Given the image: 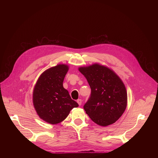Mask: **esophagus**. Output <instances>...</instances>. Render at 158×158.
<instances>
[{
	"label": "esophagus",
	"instance_id": "esophagus-1",
	"mask_svg": "<svg viewBox=\"0 0 158 158\" xmlns=\"http://www.w3.org/2000/svg\"><path fill=\"white\" fill-rule=\"evenodd\" d=\"M77 102L78 103V104L79 105V106H81V104H82V101H81V99H77Z\"/></svg>",
	"mask_w": 158,
	"mask_h": 158
}]
</instances>
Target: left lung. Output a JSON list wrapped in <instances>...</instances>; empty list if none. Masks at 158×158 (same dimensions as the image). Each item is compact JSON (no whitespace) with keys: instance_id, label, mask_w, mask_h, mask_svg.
Masks as SVG:
<instances>
[{"instance_id":"obj_1","label":"left lung","mask_w":158,"mask_h":158,"mask_svg":"<svg viewBox=\"0 0 158 158\" xmlns=\"http://www.w3.org/2000/svg\"><path fill=\"white\" fill-rule=\"evenodd\" d=\"M91 89L84 109L91 120L101 126L114 123L123 115L127 94L121 78L109 67L98 63L79 67Z\"/></svg>"}]
</instances>
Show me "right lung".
Returning a JSON list of instances; mask_svg holds the SVG:
<instances>
[{
    "mask_svg": "<svg viewBox=\"0 0 158 158\" xmlns=\"http://www.w3.org/2000/svg\"><path fill=\"white\" fill-rule=\"evenodd\" d=\"M69 71L67 64H57L43 72L38 78L32 94V102L37 115L51 124L63 121L78 104L63 87Z\"/></svg>",
    "mask_w": 158,
    "mask_h": 158,
    "instance_id": "obj_1",
    "label": "right lung"
}]
</instances>
